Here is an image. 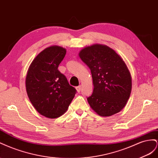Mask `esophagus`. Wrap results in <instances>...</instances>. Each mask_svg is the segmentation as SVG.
<instances>
[{
  "label": "esophagus",
  "mask_w": 158,
  "mask_h": 158,
  "mask_svg": "<svg viewBox=\"0 0 158 158\" xmlns=\"http://www.w3.org/2000/svg\"><path fill=\"white\" fill-rule=\"evenodd\" d=\"M76 90H77V91L78 93H79L80 91H81V86H78V87H76Z\"/></svg>",
  "instance_id": "34e87169"
}]
</instances>
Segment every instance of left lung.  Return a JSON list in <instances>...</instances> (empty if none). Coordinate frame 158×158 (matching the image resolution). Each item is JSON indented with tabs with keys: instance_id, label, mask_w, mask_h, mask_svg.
Returning <instances> with one entry per match:
<instances>
[{
	"instance_id": "1",
	"label": "left lung",
	"mask_w": 158,
	"mask_h": 158,
	"mask_svg": "<svg viewBox=\"0 0 158 158\" xmlns=\"http://www.w3.org/2000/svg\"><path fill=\"white\" fill-rule=\"evenodd\" d=\"M91 69L93 92L87 98L91 109L101 116H110L127 105L132 90V77L127 64L113 49L95 44L79 53Z\"/></svg>"
}]
</instances>
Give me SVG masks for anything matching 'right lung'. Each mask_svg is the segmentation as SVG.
Segmentation results:
<instances>
[{
    "instance_id": "right-lung-1",
    "label": "right lung",
    "mask_w": 158,
    "mask_h": 158,
    "mask_svg": "<svg viewBox=\"0 0 158 158\" xmlns=\"http://www.w3.org/2000/svg\"><path fill=\"white\" fill-rule=\"evenodd\" d=\"M65 54L66 49L61 46L44 49L31 63L26 75V89L31 103L48 118L64 114L76 93L57 69Z\"/></svg>"
}]
</instances>
